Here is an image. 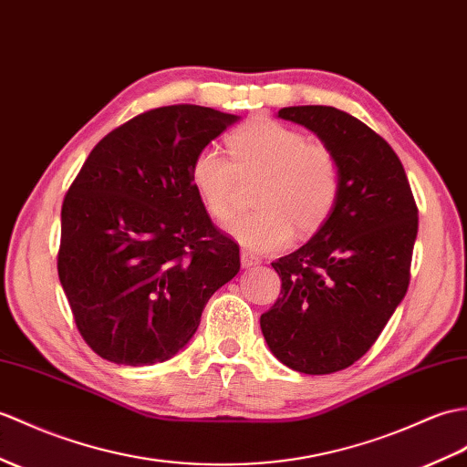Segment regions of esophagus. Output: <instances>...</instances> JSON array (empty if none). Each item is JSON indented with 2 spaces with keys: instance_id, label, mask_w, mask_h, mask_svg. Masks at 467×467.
<instances>
[{
  "instance_id": "obj_1",
  "label": "esophagus",
  "mask_w": 467,
  "mask_h": 467,
  "mask_svg": "<svg viewBox=\"0 0 467 467\" xmlns=\"http://www.w3.org/2000/svg\"><path fill=\"white\" fill-rule=\"evenodd\" d=\"M260 263H263V260H260L256 254L248 253V251L241 253V265H243V268H253V266H258Z\"/></svg>"
}]
</instances>
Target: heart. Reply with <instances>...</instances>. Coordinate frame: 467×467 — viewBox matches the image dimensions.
<instances>
[{
	"label": "heart",
	"instance_id": "1",
	"mask_svg": "<svg viewBox=\"0 0 467 467\" xmlns=\"http://www.w3.org/2000/svg\"><path fill=\"white\" fill-rule=\"evenodd\" d=\"M229 153L201 149L191 162V184L204 209L219 221L236 207L238 184L259 177L258 211L238 216L229 233L253 253H275L292 234L306 236L327 223L340 192V165L334 150L278 121L248 125L229 137Z\"/></svg>",
	"mask_w": 467,
	"mask_h": 467
}]
</instances>
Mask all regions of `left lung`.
<instances>
[{"label": "left lung", "mask_w": 467, "mask_h": 467, "mask_svg": "<svg viewBox=\"0 0 467 467\" xmlns=\"http://www.w3.org/2000/svg\"><path fill=\"white\" fill-rule=\"evenodd\" d=\"M278 117L334 150L340 192L318 233L273 263L283 288L260 328L285 366L332 374L372 348L406 296L418 207L394 149L356 117L327 105L285 107Z\"/></svg>", "instance_id": "left-lung-1"}]
</instances>
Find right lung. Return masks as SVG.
Returning <instances> with one entry per match:
<instances>
[{
	"mask_svg": "<svg viewBox=\"0 0 467 467\" xmlns=\"http://www.w3.org/2000/svg\"><path fill=\"white\" fill-rule=\"evenodd\" d=\"M236 121L201 105L140 113L103 137L71 182L57 273L83 340L105 360H169L241 270L238 244L191 184L192 159Z\"/></svg>",
	"mask_w": 467,
	"mask_h": 467,
	"instance_id": "obj_1",
	"label": "right lung"
}]
</instances>
